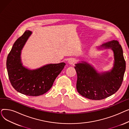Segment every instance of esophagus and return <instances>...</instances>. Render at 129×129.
Instances as JSON below:
<instances>
[{"label": "esophagus", "instance_id": "34e87169", "mask_svg": "<svg viewBox=\"0 0 129 129\" xmlns=\"http://www.w3.org/2000/svg\"><path fill=\"white\" fill-rule=\"evenodd\" d=\"M76 62V60L73 58H71L69 60V63L71 65H74Z\"/></svg>", "mask_w": 129, "mask_h": 129}]
</instances>
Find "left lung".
Returning <instances> with one entry per match:
<instances>
[{"instance_id":"1","label":"left lung","mask_w":129,"mask_h":129,"mask_svg":"<svg viewBox=\"0 0 129 129\" xmlns=\"http://www.w3.org/2000/svg\"><path fill=\"white\" fill-rule=\"evenodd\" d=\"M101 48L111 49L114 53V65L110 72L99 73L85 62L75 64L77 90L82 96L91 100H101L116 93L121 86L125 71L123 50L117 40L103 44Z\"/></svg>"}]
</instances>
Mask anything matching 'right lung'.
<instances>
[{
	"mask_svg": "<svg viewBox=\"0 0 129 129\" xmlns=\"http://www.w3.org/2000/svg\"><path fill=\"white\" fill-rule=\"evenodd\" d=\"M32 32L26 30L13 44L7 59V69L12 87L25 95L38 96L46 93L64 69L65 63L50 64L30 70L21 63V52Z\"/></svg>",
	"mask_w": 129,
	"mask_h": 129,
	"instance_id": "1",
	"label": "right lung"
}]
</instances>
